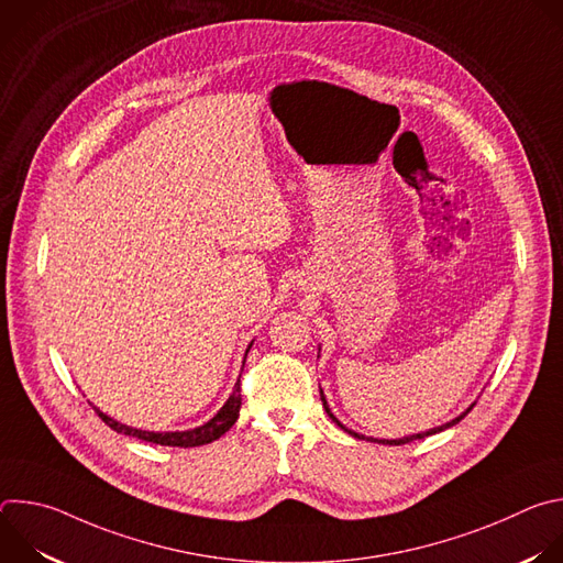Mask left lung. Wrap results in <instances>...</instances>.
<instances>
[{
	"label": "left lung",
	"instance_id": "8db88e82",
	"mask_svg": "<svg viewBox=\"0 0 563 563\" xmlns=\"http://www.w3.org/2000/svg\"><path fill=\"white\" fill-rule=\"evenodd\" d=\"M320 400H323V408H325V412H328V417L341 428V430H345L347 434H352L354 439H363V441H374V443H383V445H404V443H410V441H417V439H426V437H430V434H437V432H443V430H448V428H452V426H456L470 410H472V406L463 412V415H459L456 419H452L450 423H443V426H439V428H432V430H428V432H419V434H410V437H404V439H374V437H365V434H358V432H354V430H347L334 415H332V410H330V406H328V398H325V394H323V389H320Z\"/></svg>",
	"mask_w": 563,
	"mask_h": 563
}]
</instances>
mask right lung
I'll return each instance as SVG.
<instances>
[{"instance_id": "obj_1", "label": "right lung", "mask_w": 563, "mask_h": 563, "mask_svg": "<svg viewBox=\"0 0 563 563\" xmlns=\"http://www.w3.org/2000/svg\"><path fill=\"white\" fill-rule=\"evenodd\" d=\"M252 347V345H250ZM247 347V352H250ZM247 358V354H245ZM243 367H245V361H243ZM240 406H243V398H240V378L235 380L233 385V391L229 394L227 404L218 410V415L213 419H209L205 426L200 428H194V430H185V432H146V430H137V428H129L111 417H107L104 412H100L98 408H93L98 412V417L115 432L120 434H126V437H135L140 441H146V443H155V445H172V448H196V445H207L216 439H220L235 421H238V415H240Z\"/></svg>"}]
</instances>
